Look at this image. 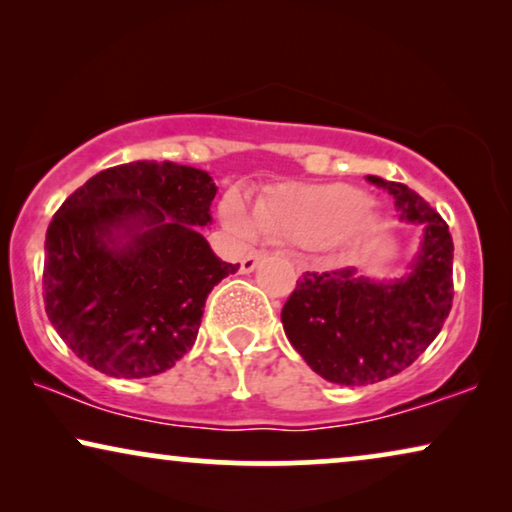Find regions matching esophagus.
I'll use <instances>...</instances> for the list:
<instances>
[{"label":"esophagus","mask_w":512,"mask_h":512,"mask_svg":"<svg viewBox=\"0 0 512 512\" xmlns=\"http://www.w3.org/2000/svg\"><path fill=\"white\" fill-rule=\"evenodd\" d=\"M265 258V251H261V249H251L247 256L242 258V263H240V272H244V275H247V272H251L256 268L258 263H261Z\"/></svg>","instance_id":"34e87169"}]
</instances>
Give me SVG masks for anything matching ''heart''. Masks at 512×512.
I'll return each instance as SVG.
<instances>
[{"instance_id":"1","label":"heart","mask_w":512,"mask_h":512,"mask_svg":"<svg viewBox=\"0 0 512 512\" xmlns=\"http://www.w3.org/2000/svg\"><path fill=\"white\" fill-rule=\"evenodd\" d=\"M223 219L235 233H247L251 221L235 198L223 205ZM375 205L347 184L279 186L254 209V223L265 237L293 244H345L377 226Z\"/></svg>"}]
</instances>
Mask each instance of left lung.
<instances>
[{
	"label": "left lung",
	"mask_w": 512,
	"mask_h": 512,
	"mask_svg": "<svg viewBox=\"0 0 512 512\" xmlns=\"http://www.w3.org/2000/svg\"><path fill=\"white\" fill-rule=\"evenodd\" d=\"M394 195L401 219L424 226L422 254L408 277L375 284L354 268L303 272L282 307L284 333L314 373L363 387L389 380L436 340L452 310L454 244L447 223L398 181L366 177Z\"/></svg>",
	"instance_id": "8db88e82"
}]
</instances>
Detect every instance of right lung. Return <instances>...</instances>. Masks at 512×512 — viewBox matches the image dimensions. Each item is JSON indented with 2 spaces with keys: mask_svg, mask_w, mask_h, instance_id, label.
Instances as JSON below:
<instances>
[{
  "mask_svg": "<svg viewBox=\"0 0 512 512\" xmlns=\"http://www.w3.org/2000/svg\"><path fill=\"white\" fill-rule=\"evenodd\" d=\"M214 195L207 172L137 160L102 170L62 202L46 230L44 305L83 363L139 380L193 347L209 291L240 268L198 233ZM121 232L131 240L118 248L110 237Z\"/></svg>",
  "mask_w": 512,
  "mask_h": 512,
  "instance_id": "obj_1",
  "label": "right lung"
}]
</instances>
